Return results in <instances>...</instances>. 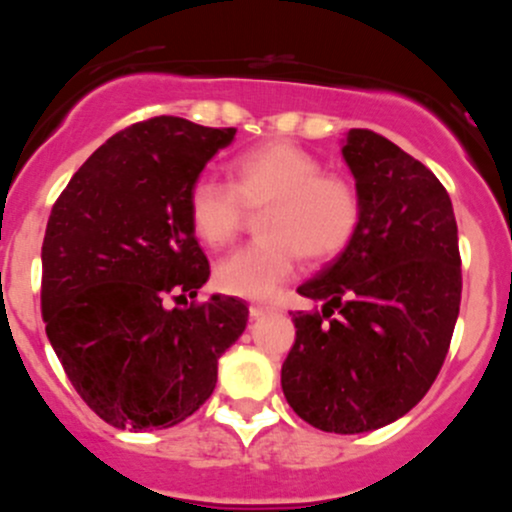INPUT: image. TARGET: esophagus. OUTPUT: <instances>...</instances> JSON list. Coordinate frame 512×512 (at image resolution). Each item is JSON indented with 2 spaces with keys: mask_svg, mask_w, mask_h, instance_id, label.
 Listing matches in <instances>:
<instances>
[{
  "mask_svg": "<svg viewBox=\"0 0 512 512\" xmlns=\"http://www.w3.org/2000/svg\"><path fill=\"white\" fill-rule=\"evenodd\" d=\"M273 311H276V306H271V303H251L249 306L251 318H261V316H266V313H273Z\"/></svg>",
  "mask_w": 512,
  "mask_h": 512,
  "instance_id": "34e87169",
  "label": "esophagus"
}]
</instances>
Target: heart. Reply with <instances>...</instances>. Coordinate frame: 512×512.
I'll list each match as a JSON object with an SVG mask.
<instances>
[{
    "mask_svg": "<svg viewBox=\"0 0 512 512\" xmlns=\"http://www.w3.org/2000/svg\"><path fill=\"white\" fill-rule=\"evenodd\" d=\"M266 241L239 249L216 266L219 291L266 301L296 273L301 258L331 263L348 251L361 229V196L351 181L321 174L316 156L291 141H266L231 161V186L196 181L189 221L211 249L226 246L246 224V209H263Z\"/></svg>",
    "mask_w": 512,
    "mask_h": 512,
    "instance_id": "heart-1",
    "label": "heart"
}]
</instances>
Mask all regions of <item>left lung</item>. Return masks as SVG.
<instances>
[{"label":"left lung","instance_id":"left-lung-1","mask_svg":"<svg viewBox=\"0 0 512 512\" xmlns=\"http://www.w3.org/2000/svg\"><path fill=\"white\" fill-rule=\"evenodd\" d=\"M341 154L361 196V229L298 293L296 343L281 388L298 418L326 433H368L406 416L433 386L460 311L453 204L421 161L368 129Z\"/></svg>","mask_w":512,"mask_h":512}]
</instances>
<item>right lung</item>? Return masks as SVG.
Returning <instances> with one entry per match:
<instances>
[{
  "mask_svg": "<svg viewBox=\"0 0 512 512\" xmlns=\"http://www.w3.org/2000/svg\"><path fill=\"white\" fill-rule=\"evenodd\" d=\"M236 129L156 116L119 131L72 176L42 244L47 338L86 406L114 428H171L214 393L249 321L234 296L171 308L209 281L189 191Z\"/></svg>",
  "mask_w": 512,
  "mask_h": 512,
  "instance_id": "obj_1",
  "label": "right lung"
}]
</instances>
